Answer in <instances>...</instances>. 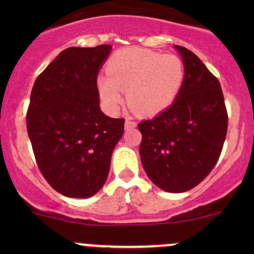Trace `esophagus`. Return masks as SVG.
<instances>
[{
	"label": "esophagus",
	"instance_id": "obj_1",
	"mask_svg": "<svg viewBox=\"0 0 254 254\" xmlns=\"http://www.w3.org/2000/svg\"><path fill=\"white\" fill-rule=\"evenodd\" d=\"M136 122H133L132 119L130 118H127V121H125V129L127 130H130V129H133V127H136Z\"/></svg>",
	"mask_w": 254,
	"mask_h": 254
}]
</instances>
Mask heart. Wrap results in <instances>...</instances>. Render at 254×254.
<instances>
[{
  "label": "heart",
  "instance_id": "obj_1",
  "mask_svg": "<svg viewBox=\"0 0 254 254\" xmlns=\"http://www.w3.org/2000/svg\"><path fill=\"white\" fill-rule=\"evenodd\" d=\"M107 75L97 78L105 106L116 112L127 92V105L139 116H155L174 103L182 89L185 68L177 55L129 48L111 56Z\"/></svg>",
  "mask_w": 254,
  "mask_h": 254
}]
</instances>
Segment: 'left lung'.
<instances>
[{
    "label": "left lung",
    "instance_id": "obj_1",
    "mask_svg": "<svg viewBox=\"0 0 254 254\" xmlns=\"http://www.w3.org/2000/svg\"><path fill=\"white\" fill-rule=\"evenodd\" d=\"M185 78L174 103L154 119L138 124L139 155L157 188L185 192L205 179L222 151L228 115L221 84L202 61L176 45Z\"/></svg>",
    "mask_w": 254,
    "mask_h": 254
}]
</instances>
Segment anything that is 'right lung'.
Masks as SVG:
<instances>
[{
  "label": "right lung",
  "instance_id": "add662e5",
  "mask_svg": "<svg viewBox=\"0 0 254 254\" xmlns=\"http://www.w3.org/2000/svg\"><path fill=\"white\" fill-rule=\"evenodd\" d=\"M111 45L68 48L46 66L31 92L26 122L36 161L57 192L92 197L109 176L123 118L99 106L97 78Z\"/></svg>",
  "mask_w": 254,
  "mask_h": 254
}]
</instances>
